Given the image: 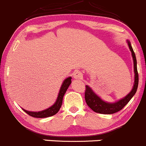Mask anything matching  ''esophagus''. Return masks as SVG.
<instances>
[{
	"mask_svg": "<svg viewBox=\"0 0 146 146\" xmlns=\"http://www.w3.org/2000/svg\"><path fill=\"white\" fill-rule=\"evenodd\" d=\"M73 78H74V79H76V80L82 79L83 75L80 71L76 70V71H75L74 73H73Z\"/></svg>",
	"mask_w": 146,
	"mask_h": 146,
	"instance_id": "esophagus-1",
	"label": "esophagus"
}]
</instances>
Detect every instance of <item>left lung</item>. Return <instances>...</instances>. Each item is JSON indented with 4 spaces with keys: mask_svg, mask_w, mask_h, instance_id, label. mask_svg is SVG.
<instances>
[{
    "mask_svg": "<svg viewBox=\"0 0 146 146\" xmlns=\"http://www.w3.org/2000/svg\"><path fill=\"white\" fill-rule=\"evenodd\" d=\"M129 49L131 52L132 58L133 60V67H134V84L132 90L125 97L119 99L114 102H107L104 101L99 96H98L93 91L89 86H86L85 100L87 105L92 109L94 111L100 114H111L120 111L126 105L133 96L135 94L138 86V73L137 70V60H136L135 54L131 44L129 40H127Z\"/></svg>",
    "mask_w": 146,
    "mask_h": 146,
    "instance_id": "1",
    "label": "left lung"
}]
</instances>
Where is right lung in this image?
I'll return each mask as SVG.
<instances>
[{
	"mask_svg": "<svg viewBox=\"0 0 146 146\" xmlns=\"http://www.w3.org/2000/svg\"><path fill=\"white\" fill-rule=\"evenodd\" d=\"M71 77H68L65 78L62 82V85H61L60 89L58 93V98H57L56 101L54 104L50 107L49 108H47L46 110H42V111H27V110H24L22 108V110L25 111L26 113L30 115V116L36 118H44L48 117H51L54 115L55 114L58 112V111L60 109L61 106H62V99L65 95V92H66L67 89L68 88L69 86L71 84Z\"/></svg>",
	"mask_w": 146,
	"mask_h": 146,
	"instance_id": "obj_1",
	"label": "right lung"
}]
</instances>
